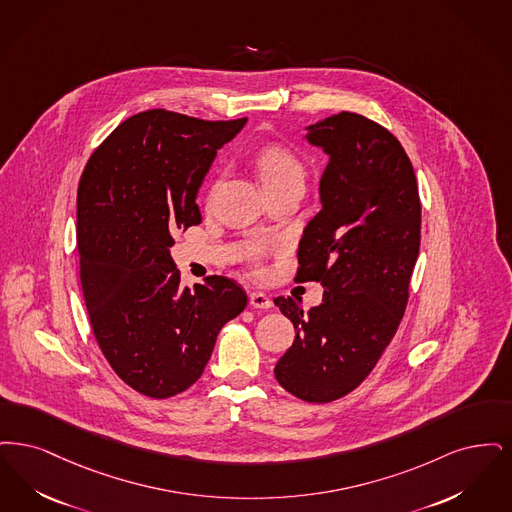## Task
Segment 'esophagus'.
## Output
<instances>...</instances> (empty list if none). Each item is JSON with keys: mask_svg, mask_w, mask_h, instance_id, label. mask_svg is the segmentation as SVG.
I'll return each instance as SVG.
<instances>
[{"mask_svg": "<svg viewBox=\"0 0 512 512\" xmlns=\"http://www.w3.org/2000/svg\"><path fill=\"white\" fill-rule=\"evenodd\" d=\"M250 304L258 310H269L271 308V298L264 292H250Z\"/></svg>", "mask_w": 512, "mask_h": 512, "instance_id": "esophagus-1", "label": "esophagus"}]
</instances>
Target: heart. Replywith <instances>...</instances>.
Here are the masks:
<instances>
[{
	"label": "heart",
	"mask_w": 512,
	"mask_h": 512,
	"mask_svg": "<svg viewBox=\"0 0 512 512\" xmlns=\"http://www.w3.org/2000/svg\"><path fill=\"white\" fill-rule=\"evenodd\" d=\"M258 174L264 187L283 183H302L306 179V166L302 158L285 145H269L256 160Z\"/></svg>",
	"instance_id": "b5f03b06"
}]
</instances>
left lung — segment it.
I'll use <instances>...</instances> for the list:
<instances>
[{
  "instance_id": "obj_1",
  "label": "left lung",
  "mask_w": 512,
  "mask_h": 512,
  "mask_svg": "<svg viewBox=\"0 0 512 512\" xmlns=\"http://www.w3.org/2000/svg\"><path fill=\"white\" fill-rule=\"evenodd\" d=\"M308 132L331 160L294 281L325 290L308 312L292 296L273 300L296 331L275 378L300 400L329 403L367 378L400 327L421 246V199L409 156L384 126L342 111Z\"/></svg>"
}]
</instances>
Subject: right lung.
<instances>
[{
  "label": "right lung",
  "mask_w": 512,
  "mask_h": 512,
  "mask_svg": "<svg viewBox=\"0 0 512 512\" xmlns=\"http://www.w3.org/2000/svg\"><path fill=\"white\" fill-rule=\"evenodd\" d=\"M246 118L153 109L124 120L89 156L78 185L80 281L91 331L112 371L164 400L199 380L223 325L246 308L223 275L181 287L174 231L202 222L197 191Z\"/></svg>",
  "instance_id": "1"
}]
</instances>
